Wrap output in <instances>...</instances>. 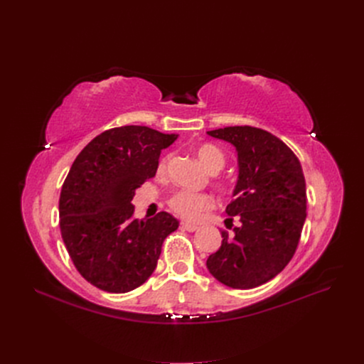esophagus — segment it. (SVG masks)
<instances>
[{"instance_id":"1","label":"esophagus","mask_w":364,"mask_h":364,"mask_svg":"<svg viewBox=\"0 0 364 364\" xmlns=\"http://www.w3.org/2000/svg\"><path fill=\"white\" fill-rule=\"evenodd\" d=\"M180 227L183 228V230H186V232H195V230H198V225H195V224H190V223H186V221H181Z\"/></svg>"}]
</instances>
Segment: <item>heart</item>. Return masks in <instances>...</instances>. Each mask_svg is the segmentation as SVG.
Instances as JSON below:
<instances>
[{"label":"heart","mask_w":364,"mask_h":364,"mask_svg":"<svg viewBox=\"0 0 364 364\" xmlns=\"http://www.w3.org/2000/svg\"><path fill=\"white\" fill-rule=\"evenodd\" d=\"M196 155L202 165L211 172H217L218 169L223 168L224 165V156L218 147L214 144H200L196 147ZM169 156H164L159 161L158 171L164 172L166 169ZM169 208L174 211L177 215H180L184 220L188 221H196L200 218V215L206 211H209L214 206V199L213 196H209L206 193H195V192H188V190H180V192H176L168 199Z\"/></svg>","instance_id":"heart-1"}]
</instances>
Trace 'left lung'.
I'll list each match as a JSON object with an SVG mask.
<instances>
[{
  "instance_id": "8db88e82",
  "label": "left lung",
  "mask_w": 364,
  "mask_h": 364,
  "mask_svg": "<svg viewBox=\"0 0 364 364\" xmlns=\"http://www.w3.org/2000/svg\"><path fill=\"white\" fill-rule=\"evenodd\" d=\"M208 134L237 150L239 180L225 213L230 224L235 215L242 224L230 235L221 232L206 267L228 288L252 289L276 277L296 251L307 217L304 172L295 153L269 131L242 125Z\"/></svg>"
}]
</instances>
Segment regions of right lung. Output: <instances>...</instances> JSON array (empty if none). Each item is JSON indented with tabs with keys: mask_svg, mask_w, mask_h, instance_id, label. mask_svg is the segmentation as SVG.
I'll use <instances>...</instances> for the list:
<instances>
[{
	"mask_svg": "<svg viewBox=\"0 0 364 364\" xmlns=\"http://www.w3.org/2000/svg\"><path fill=\"white\" fill-rule=\"evenodd\" d=\"M176 140V134L149 127H118L92 139L73 161L62 186L59 224L73 265L95 288L125 294L155 272L178 221L164 211L134 218L131 200L155 177L161 150Z\"/></svg>",
	"mask_w": 364,
	"mask_h": 364,
	"instance_id": "right-lung-1",
	"label": "right lung"
}]
</instances>
